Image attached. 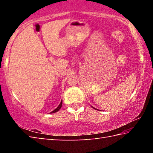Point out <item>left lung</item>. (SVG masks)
Wrapping results in <instances>:
<instances>
[{
  "label": "left lung",
  "instance_id": "obj_1",
  "mask_svg": "<svg viewBox=\"0 0 153 153\" xmlns=\"http://www.w3.org/2000/svg\"><path fill=\"white\" fill-rule=\"evenodd\" d=\"M92 107V108H94L93 107ZM94 108V109H97V108Z\"/></svg>",
  "mask_w": 153,
  "mask_h": 153
}]
</instances>
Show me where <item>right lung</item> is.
I'll use <instances>...</instances> for the list:
<instances>
[{
	"label": "right lung",
	"instance_id": "obj_1",
	"mask_svg": "<svg viewBox=\"0 0 153 153\" xmlns=\"http://www.w3.org/2000/svg\"><path fill=\"white\" fill-rule=\"evenodd\" d=\"M62 104H63V103H62V100H61V103H60V104H59V105L58 106V107H56L55 110L52 111V112H51V113H56V112H57V111H59V109H60V108H61V107H62Z\"/></svg>",
	"mask_w": 153,
	"mask_h": 153
}]
</instances>
